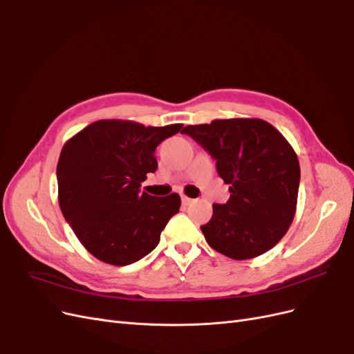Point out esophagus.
<instances>
[{"instance_id":"esophagus-1","label":"esophagus","mask_w":354,"mask_h":354,"mask_svg":"<svg viewBox=\"0 0 354 354\" xmlns=\"http://www.w3.org/2000/svg\"><path fill=\"white\" fill-rule=\"evenodd\" d=\"M181 202H183V205H190V203L192 202H194V199H192V198H187V196H181Z\"/></svg>"}]
</instances>
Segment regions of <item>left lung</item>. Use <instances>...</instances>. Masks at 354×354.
<instances>
[{"instance_id": "left-lung-1", "label": "left lung", "mask_w": 354, "mask_h": 354, "mask_svg": "<svg viewBox=\"0 0 354 354\" xmlns=\"http://www.w3.org/2000/svg\"><path fill=\"white\" fill-rule=\"evenodd\" d=\"M181 133L217 160L218 176L230 185L229 201L214 203L211 220L201 226L208 245L233 260L272 250L297 211L299 162L292 146L259 118L214 120Z\"/></svg>"}]
</instances>
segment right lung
Here are the masks:
<instances>
[{
	"mask_svg": "<svg viewBox=\"0 0 354 354\" xmlns=\"http://www.w3.org/2000/svg\"><path fill=\"white\" fill-rule=\"evenodd\" d=\"M181 127L100 120L63 146L59 205L84 248L97 260L127 266L156 248L181 199L178 194L156 198L140 187L146 174L158 168L156 146Z\"/></svg>",
	"mask_w": 354,
	"mask_h": 354,
	"instance_id": "right-lung-1",
	"label": "right lung"
}]
</instances>
